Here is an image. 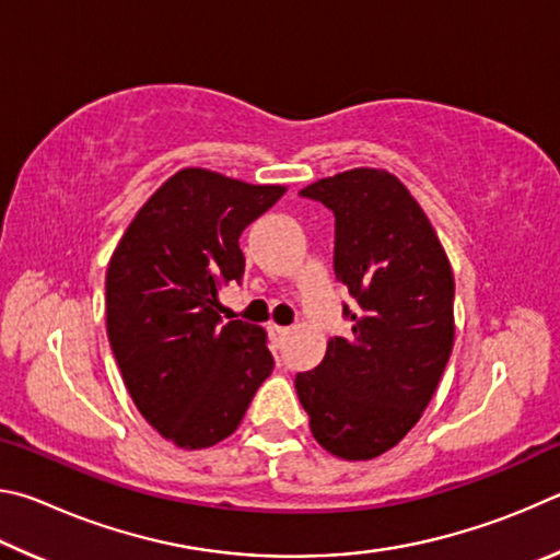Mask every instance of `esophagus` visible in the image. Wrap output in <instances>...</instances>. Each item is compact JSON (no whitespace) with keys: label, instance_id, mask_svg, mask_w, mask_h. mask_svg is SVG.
<instances>
[{"label":"esophagus","instance_id":"1","mask_svg":"<svg viewBox=\"0 0 560 560\" xmlns=\"http://www.w3.org/2000/svg\"><path fill=\"white\" fill-rule=\"evenodd\" d=\"M269 336H271V343L279 348V346L283 343V338H287V336H289V328H283V326H277V324H271V326H269Z\"/></svg>","mask_w":560,"mask_h":560}]
</instances>
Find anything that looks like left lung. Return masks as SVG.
<instances>
[{
  "instance_id": "left-lung-1",
  "label": "left lung",
  "mask_w": 560,
  "mask_h": 560,
  "mask_svg": "<svg viewBox=\"0 0 560 560\" xmlns=\"http://www.w3.org/2000/svg\"><path fill=\"white\" fill-rule=\"evenodd\" d=\"M336 217L334 271L353 336L330 338L296 393L320 447L381 457L420 420L454 346V277L428 214L395 175L355 167L303 187Z\"/></svg>"
}]
</instances>
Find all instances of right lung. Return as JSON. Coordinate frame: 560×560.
Returning <instances> with one entry per match:
<instances>
[{
    "label": "right lung",
    "instance_id": "obj_1",
    "mask_svg": "<svg viewBox=\"0 0 560 560\" xmlns=\"http://www.w3.org/2000/svg\"><path fill=\"white\" fill-rule=\"evenodd\" d=\"M283 192L185 167L140 207L113 252V355L140 415L177 447L230 438L273 371L264 328L222 324L217 291L242 279L240 236Z\"/></svg>",
    "mask_w": 560,
    "mask_h": 560
}]
</instances>
